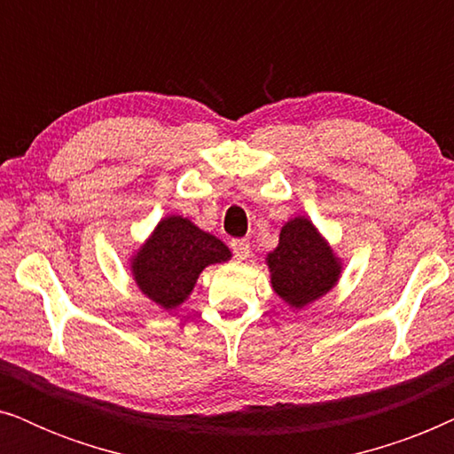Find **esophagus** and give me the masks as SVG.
Segmentation results:
<instances>
[{
	"label": "esophagus",
	"instance_id": "34e87169",
	"mask_svg": "<svg viewBox=\"0 0 454 454\" xmlns=\"http://www.w3.org/2000/svg\"><path fill=\"white\" fill-rule=\"evenodd\" d=\"M231 250H233V256L238 260H246L250 256V241L247 239H233L231 241Z\"/></svg>",
	"mask_w": 454,
	"mask_h": 454
}]
</instances>
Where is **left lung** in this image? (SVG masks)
Wrapping results in <instances>:
<instances>
[{
    "mask_svg": "<svg viewBox=\"0 0 454 454\" xmlns=\"http://www.w3.org/2000/svg\"><path fill=\"white\" fill-rule=\"evenodd\" d=\"M275 294L301 309L326 295L340 277V260L306 216L287 221L278 235V246L266 256Z\"/></svg>",
    "mask_w": 454,
    "mask_h": 454,
    "instance_id": "1",
    "label": "left lung"
}]
</instances>
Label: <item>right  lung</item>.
<instances>
[{
  "mask_svg": "<svg viewBox=\"0 0 454 454\" xmlns=\"http://www.w3.org/2000/svg\"><path fill=\"white\" fill-rule=\"evenodd\" d=\"M229 258L231 252L221 239L198 229L190 219L171 215L134 254L132 275L148 300L173 309L188 300L207 266Z\"/></svg>",
  "mask_w": 454,
  "mask_h": 454,
  "instance_id": "right-lung-1",
  "label": "right lung"
}]
</instances>
